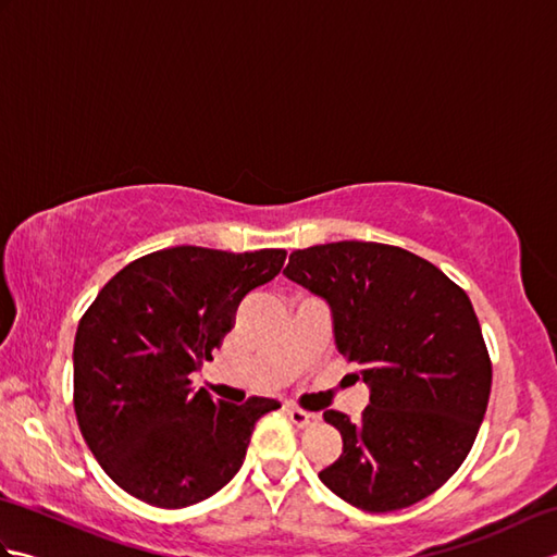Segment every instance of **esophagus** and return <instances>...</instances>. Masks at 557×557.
<instances>
[{
    "mask_svg": "<svg viewBox=\"0 0 557 557\" xmlns=\"http://www.w3.org/2000/svg\"><path fill=\"white\" fill-rule=\"evenodd\" d=\"M285 411H287V417L297 423V425H309V423H313L315 419H318V413H311V411H304V409H299V407H292V405H287L285 407Z\"/></svg>",
    "mask_w": 557,
    "mask_h": 557,
    "instance_id": "esophagus-1",
    "label": "esophagus"
}]
</instances>
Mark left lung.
Masks as SVG:
<instances>
[{
  "mask_svg": "<svg viewBox=\"0 0 557 557\" xmlns=\"http://www.w3.org/2000/svg\"><path fill=\"white\" fill-rule=\"evenodd\" d=\"M285 275L321 297L342 357L369 385L359 421L323 413L342 455L318 479L366 512L429 498L476 441L491 359L465 289L399 246L335 242L289 256Z\"/></svg>",
  "mask_w": 557,
  "mask_h": 557,
  "instance_id": "left-lung-1",
  "label": "left lung"
}]
</instances>
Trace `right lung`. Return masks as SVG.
<instances>
[{
    "instance_id": "right-lung-1",
    "label": "right lung",
    "mask_w": 557,
    "mask_h": 557,
    "mask_svg": "<svg viewBox=\"0 0 557 557\" xmlns=\"http://www.w3.org/2000/svg\"><path fill=\"white\" fill-rule=\"evenodd\" d=\"M287 251L174 246L128 263L83 313L74 339L78 429L108 476L156 507L215 495L242 469L256 421L277 399L215 401L191 373L212 359L248 292Z\"/></svg>"
}]
</instances>
